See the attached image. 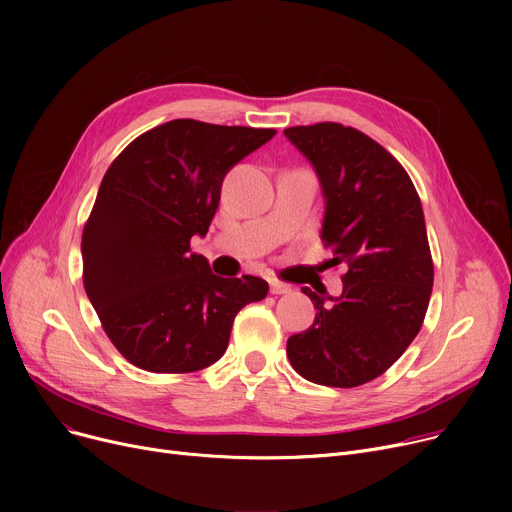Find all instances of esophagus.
<instances>
[{
	"instance_id": "34e87169",
	"label": "esophagus",
	"mask_w": 512,
	"mask_h": 512,
	"mask_svg": "<svg viewBox=\"0 0 512 512\" xmlns=\"http://www.w3.org/2000/svg\"><path fill=\"white\" fill-rule=\"evenodd\" d=\"M292 288L288 284H282L278 280H270V292L272 294H288Z\"/></svg>"
}]
</instances>
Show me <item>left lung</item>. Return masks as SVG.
<instances>
[{
	"mask_svg": "<svg viewBox=\"0 0 512 512\" xmlns=\"http://www.w3.org/2000/svg\"><path fill=\"white\" fill-rule=\"evenodd\" d=\"M284 134L319 178L321 242L348 267L340 297L303 288L315 321L288 338L286 355L313 384L355 388L398 361L421 330L434 286L421 201L405 168L357 128L321 122Z\"/></svg>",
	"mask_w": 512,
	"mask_h": 512,
	"instance_id": "1",
	"label": "left lung"
}]
</instances>
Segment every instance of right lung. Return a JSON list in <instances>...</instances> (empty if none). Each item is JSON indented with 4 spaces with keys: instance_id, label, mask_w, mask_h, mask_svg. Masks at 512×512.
Listing matches in <instances>:
<instances>
[{
    "instance_id": "add662e5",
    "label": "right lung",
    "mask_w": 512,
    "mask_h": 512,
    "mask_svg": "<svg viewBox=\"0 0 512 512\" xmlns=\"http://www.w3.org/2000/svg\"><path fill=\"white\" fill-rule=\"evenodd\" d=\"M274 128L172 120L134 139L105 172L83 230V282L126 361L191 373L228 348L236 313L265 299V280L220 278L191 238L205 236L226 174Z\"/></svg>"
}]
</instances>
